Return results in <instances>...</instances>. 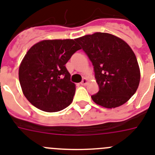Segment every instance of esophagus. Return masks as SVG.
Returning <instances> with one entry per match:
<instances>
[{
	"label": "esophagus",
	"mask_w": 155,
	"mask_h": 155,
	"mask_svg": "<svg viewBox=\"0 0 155 155\" xmlns=\"http://www.w3.org/2000/svg\"><path fill=\"white\" fill-rule=\"evenodd\" d=\"M87 80L86 78H83V80H82V81L81 82V85H85L86 84H87Z\"/></svg>",
	"instance_id": "1"
}]
</instances>
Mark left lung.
Masks as SVG:
<instances>
[{"mask_svg":"<svg viewBox=\"0 0 155 155\" xmlns=\"http://www.w3.org/2000/svg\"><path fill=\"white\" fill-rule=\"evenodd\" d=\"M76 41L94 67L99 90L91 95L93 101L108 109L126 103L137 91L140 79L132 49L119 37L104 32L86 35Z\"/></svg>","mask_w":155,"mask_h":155,"instance_id":"obj_1","label":"left lung"}]
</instances>
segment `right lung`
Segmentation results:
<instances>
[{
	"mask_svg": "<svg viewBox=\"0 0 155 155\" xmlns=\"http://www.w3.org/2000/svg\"><path fill=\"white\" fill-rule=\"evenodd\" d=\"M79 50L76 39L43 40L30 48L19 67L18 77L31 105L54 113L72 102L76 87L65 64Z\"/></svg>",
	"mask_w": 155,
	"mask_h": 155,
	"instance_id": "1",
	"label": "right lung"
}]
</instances>
